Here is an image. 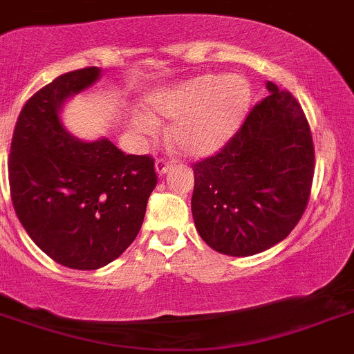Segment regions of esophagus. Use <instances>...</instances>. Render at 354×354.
I'll use <instances>...</instances> for the list:
<instances>
[{
    "mask_svg": "<svg viewBox=\"0 0 354 354\" xmlns=\"http://www.w3.org/2000/svg\"><path fill=\"white\" fill-rule=\"evenodd\" d=\"M171 167H174V163H171V161H168V160H163V158H161V160H158L156 163H154V170H156L158 175H165L168 170H170Z\"/></svg>",
    "mask_w": 354,
    "mask_h": 354,
    "instance_id": "1",
    "label": "esophagus"
}]
</instances>
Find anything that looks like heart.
I'll return each mask as SVG.
<instances>
[{"instance_id": "1", "label": "heart", "mask_w": 354, "mask_h": 354, "mask_svg": "<svg viewBox=\"0 0 354 354\" xmlns=\"http://www.w3.org/2000/svg\"><path fill=\"white\" fill-rule=\"evenodd\" d=\"M252 90L241 74H201L149 93L144 100L153 116L174 120L170 137L194 158L210 156L233 139L250 107ZM146 113L132 118L137 133L154 137L160 123Z\"/></svg>"}]
</instances>
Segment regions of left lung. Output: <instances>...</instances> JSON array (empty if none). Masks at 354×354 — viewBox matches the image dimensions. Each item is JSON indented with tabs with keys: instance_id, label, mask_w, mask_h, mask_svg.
<instances>
[{
	"instance_id": "left-lung-1",
	"label": "left lung",
	"mask_w": 354,
	"mask_h": 354,
	"mask_svg": "<svg viewBox=\"0 0 354 354\" xmlns=\"http://www.w3.org/2000/svg\"><path fill=\"white\" fill-rule=\"evenodd\" d=\"M259 102L224 149L194 165L191 198L201 240L248 257L290 234L306 210L315 174L309 124L290 92L266 83Z\"/></svg>"
}]
</instances>
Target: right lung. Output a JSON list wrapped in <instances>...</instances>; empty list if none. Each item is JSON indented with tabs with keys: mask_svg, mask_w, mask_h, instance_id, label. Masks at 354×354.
Segmentation results:
<instances>
[{
	"mask_svg": "<svg viewBox=\"0 0 354 354\" xmlns=\"http://www.w3.org/2000/svg\"><path fill=\"white\" fill-rule=\"evenodd\" d=\"M100 67L60 74L26 102L12 139V203L29 238L71 269L92 271L132 245L156 187L149 156L124 154L106 137L80 140L64 127L67 100L90 88Z\"/></svg>",
	"mask_w": 354,
	"mask_h": 354,
	"instance_id": "add662e5",
	"label": "right lung"
}]
</instances>
